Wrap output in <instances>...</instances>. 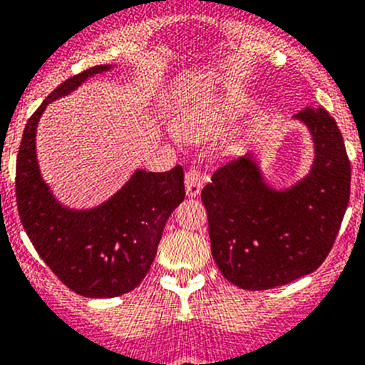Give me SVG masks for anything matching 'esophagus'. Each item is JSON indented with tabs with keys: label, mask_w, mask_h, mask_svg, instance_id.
<instances>
[{
	"label": "esophagus",
	"mask_w": 365,
	"mask_h": 365,
	"mask_svg": "<svg viewBox=\"0 0 365 365\" xmlns=\"http://www.w3.org/2000/svg\"><path fill=\"white\" fill-rule=\"evenodd\" d=\"M202 185H204V178H202V174L198 170L191 169L187 170L185 174V192L189 198H195V196L200 195Z\"/></svg>",
	"instance_id": "1"
}]
</instances>
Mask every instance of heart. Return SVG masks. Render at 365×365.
<instances>
[{"label": "heart", "instance_id": "heart-1", "mask_svg": "<svg viewBox=\"0 0 365 365\" xmlns=\"http://www.w3.org/2000/svg\"><path fill=\"white\" fill-rule=\"evenodd\" d=\"M224 113H213V112H202V110H189V112L183 113V123L182 130L183 134L191 135V138H202V135L209 134L211 130L217 126V123L220 121ZM170 134L174 138H178L180 132L178 128H170Z\"/></svg>", "mask_w": 365, "mask_h": 365}]
</instances>
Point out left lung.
<instances>
[{"instance_id": "obj_1", "label": "left lung", "mask_w": 365, "mask_h": 365, "mask_svg": "<svg viewBox=\"0 0 365 365\" xmlns=\"http://www.w3.org/2000/svg\"><path fill=\"white\" fill-rule=\"evenodd\" d=\"M307 126L314 160L292 185L266 182L253 154L217 170L202 191L211 253L222 275L244 290H268L319 268L349 204L351 163L344 138L322 106L294 115Z\"/></svg>"}]
</instances>
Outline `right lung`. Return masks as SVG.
<instances>
[{
  "instance_id": "1",
  "label": "right lung",
  "mask_w": 365,
  "mask_h": 365,
  "mask_svg": "<svg viewBox=\"0 0 365 365\" xmlns=\"http://www.w3.org/2000/svg\"><path fill=\"white\" fill-rule=\"evenodd\" d=\"M115 66L68 78L31 115L16 160V202L25 233L53 274L78 296L117 297L134 290L156 257L163 227L185 198L183 169H135L103 204L73 209L53 195L36 158V128L47 104Z\"/></svg>"
}]
</instances>
